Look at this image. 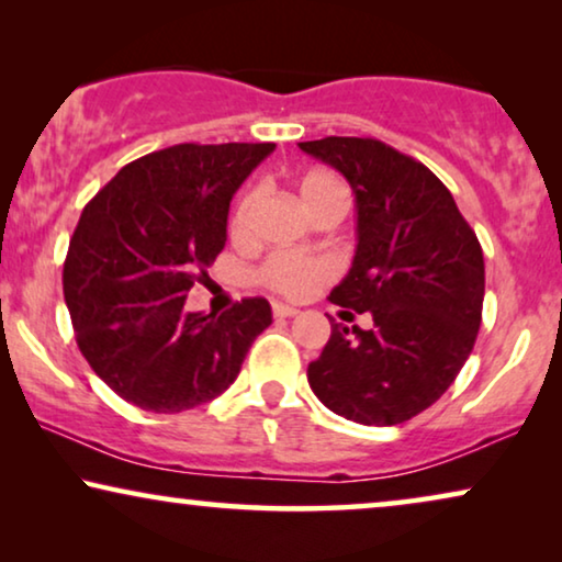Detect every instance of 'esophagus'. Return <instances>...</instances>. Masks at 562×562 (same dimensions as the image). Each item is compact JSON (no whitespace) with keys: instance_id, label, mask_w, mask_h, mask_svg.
<instances>
[{"instance_id":"34e87169","label":"esophagus","mask_w":562,"mask_h":562,"mask_svg":"<svg viewBox=\"0 0 562 562\" xmlns=\"http://www.w3.org/2000/svg\"><path fill=\"white\" fill-rule=\"evenodd\" d=\"M271 310H273V317H294V314H299L296 306L283 304V302H273Z\"/></svg>"}]
</instances>
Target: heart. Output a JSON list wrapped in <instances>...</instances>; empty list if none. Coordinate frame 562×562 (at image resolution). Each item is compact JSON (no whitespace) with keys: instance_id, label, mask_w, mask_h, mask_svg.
Instances as JSON below:
<instances>
[{"instance_id":"heart-1","label":"heart","mask_w":562,"mask_h":562,"mask_svg":"<svg viewBox=\"0 0 562 562\" xmlns=\"http://www.w3.org/2000/svg\"><path fill=\"white\" fill-rule=\"evenodd\" d=\"M294 191L299 204L306 214H314L325 206H348V189L335 173L325 168H312V171L299 173L294 179ZM252 210H256V194L248 191L240 202L235 204L233 217H229V235L243 237L248 233ZM335 276V263L329 258L302 256V252H273L266 263L258 268V281L266 289L289 299H304L314 289L327 283Z\"/></svg>"}]
</instances>
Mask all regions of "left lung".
I'll use <instances>...</instances> for the list:
<instances>
[{
	"label": "left lung",
	"instance_id": "obj_1",
	"mask_svg": "<svg viewBox=\"0 0 562 562\" xmlns=\"http://www.w3.org/2000/svg\"><path fill=\"white\" fill-rule=\"evenodd\" d=\"M356 194L358 248L329 302L373 327L333 335L306 379L329 412L391 427L432 406L471 356L481 327L483 250L448 187L373 137L299 143ZM350 314V312H342Z\"/></svg>",
	"mask_w": 562,
	"mask_h": 562
}]
</instances>
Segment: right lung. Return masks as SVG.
Segmentation results:
<instances>
[{
    "label": "right lung",
    "mask_w": 562,
    "mask_h": 562,
    "mask_svg": "<svg viewBox=\"0 0 562 562\" xmlns=\"http://www.w3.org/2000/svg\"><path fill=\"white\" fill-rule=\"evenodd\" d=\"M273 148L173 145L127 164L83 206L64 296L81 356L125 402L156 414L212 402L271 325L260 296L220 317L183 302L225 248L233 194Z\"/></svg>",
    "instance_id": "1"
}]
</instances>
